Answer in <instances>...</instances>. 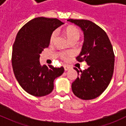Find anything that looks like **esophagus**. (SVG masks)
Masks as SVG:
<instances>
[{
  "instance_id": "1",
  "label": "esophagus",
  "mask_w": 126,
  "mask_h": 126,
  "mask_svg": "<svg viewBox=\"0 0 126 126\" xmlns=\"http://www.w3.org/2000/svg\"><path fill=\"white\" fill-rule=\"evenodd\" d=\"M69 69V67L67 66V65H65V66H64V70H65V71H67V70Z\"/></svg>"
}]
</instances>
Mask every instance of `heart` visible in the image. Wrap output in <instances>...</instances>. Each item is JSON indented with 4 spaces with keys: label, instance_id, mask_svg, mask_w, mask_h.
<instances>
[{
    "label": "heart",
    "instance_id": "heart-1",
    "mask_svg": "<svg viewBox=\"0 0 126 126\" xmlns=\"http://www.w3.org/2000/svg\"><path fill=\"white\" fill-rule=\"evenodd\" d=\"M64 33H65L67 38L71 42L78 40L80 37V31L79 30V29L77 28L76 27L73 26H67V28H65L64 30ZM57 33L56 31H54V32H52L50 35V43H52L54 42L57 36ZM60 55L63 59L65 57V54L63 53H60Z\"/></svg>",
    "mask_w": 126,
    "mask_h": 126
}]
</instances>
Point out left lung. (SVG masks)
I'll list each match as a JSON object with an SVG mask.
<instances>
[{
  "instance_id": "8db88e82",
  "label": "left lung",
  "mask_w": 126,
  "mask_h": 126,
  "mask_svg": "<svg viewBox=\"0 0 126 126\" xmlns=\"http://www.w3.org/2000/svg\"><path fill=\"white\" fill-rule=\"evenodd\" d=\"M67 21L83 30L84 43L76 59L78 62L85 61L89 65L87 69L80 71V76L72 83V90L82 100L94 99L106 90L112 79L115 61L112 45L105 32L93 22L73 19ZM74 69L79 74V71Z\"/></svg>"
}]
</instances>
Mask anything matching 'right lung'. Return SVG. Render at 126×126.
<instances>
[{
    "label": "right lung",
    "instance_id": "add662e5",
    "mask_svg": "<svg viewBox=\"0 0 126 126\" xmlns=\"http://www.w3.org/2000/svg\"><path fill=\"white\" fill-rule=\"evenodd\" d=\"M63 24L56 18L39 17L28 22L17 33L13 47L12 65L19 84L29 94H50L54 79L64 73L63 67L42 66L40 62V54L49 45L51 34Z\"/></svg>",
    "mask_w": 126,
    "mask_h": 126
}]
</instances>
